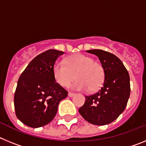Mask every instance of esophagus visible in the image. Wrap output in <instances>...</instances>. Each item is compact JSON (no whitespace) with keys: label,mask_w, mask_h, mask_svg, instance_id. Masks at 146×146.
<instances>
[{"label":"esophagus","mask_w":146,"mask_h":146,"mask_svg":"<svg viewBox=\"0 0 146 146\" xmlns=\"http://www.w3.org/2000/svg\"><path fill=\"white\" fill-rule=\"evenodd\" d=\"M74 95H75V94H74V93H72V92H69V94H68V96H69V97H72V96H74Z\"/></svg>","instance_id":"1"}]
</instances>
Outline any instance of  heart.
Here are the masks:
<instances>
[{
  "mask_svg": "<svg viewBox=\"0 0 146 146\" xmlns=\"http://www.w3.org/2000/svg\"><path fill=\"white\" fill-rule=\"evenodd\" d=\"M53 75L56 82L66 87L75 77L72 88L76 90L96 91L102 86L104 70L99 62L82 54L69 56L64 62H57L53 66Z\"/></svg>",
  "mask_w": 146,
  "mask_h": 146,
  "instance_id": "1",
  "label": "heart"
}]
</instances>
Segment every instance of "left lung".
Wrapping results in <instances>:
<instances>
[{"label":"left lung","instance_id":"1","mask_svg":"<svg viewBox=\"0 0 146 146\" xmlns=\"http://www.w3.org/2000/svg\"><path fill=\"white\" fill-rule=\"evenodd\" d=\"M99 58L104 70L102 87L96 94L86 96L79 113L94 125L109 124L126 108L130 95L128 71L122 61L113 54L102 50H87Z\"/></svg>","mask_w":146,"mask_h":146}]
</instances>
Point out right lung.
<instances>
[{"label":"right lung","instance_id":"1","mask_svg":"<svg viewBox=\"0 0 146 146\" xmlns=\"http://www.w3.org/2000/svg\"><path fill=\"white\" fill-rule=\"evenodd\" d=\"M64 52L49 50L34 58L18 80L14 98L15 113L32 128L45 126L55 118L58 104L68 92L56 82L53 66Z\"/></svg>","mask_w":146,"mask_h":146}]
</instances>
